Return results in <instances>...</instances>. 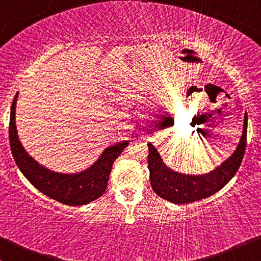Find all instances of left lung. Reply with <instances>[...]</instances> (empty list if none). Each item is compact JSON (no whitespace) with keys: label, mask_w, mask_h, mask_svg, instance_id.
<instances>
[{"label":"left lung","mask_w":261,"mask_h":261,"mask_svg":"<svg viewBox=\"0 0 261 261\" xmlns=\"http://www.w3.org/2000/svg\"><path fill=\"white\" fill-rule=\"evenodd\" d=\"M248 133V113L244 117L243 134L232 154L215 170L203 174H189L173 171L163 162L160 152L148 143V168L153 191L172 203H190L212 196L235 176L244 158Z\"/></svg>","instance_id":"left-lung-1"}]
</instances>
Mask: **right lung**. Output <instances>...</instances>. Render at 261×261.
Returning a JSON list of instances; mask_svg holds the SVG:
<instances>
[{"label": "right lung", "instance_id": "right-lung-1", "mask_svg": "<svg viewBox=\"0 0 261 261\" xmlns=\"http://www.w3.org/2000/svg\"><path fill=\"white\" fill-rule=\"evenodd\" d=\"M18 93L13 98L10 113V146L15 162L34 187L47 197L69 206L87 205L106 192L113 163L119 157L128 141L119 142L101 152L90 167L75 173H61L40 165L26 152L16 127V104Z\"/></svg>", "mask_w": 261, "mask_h": 261}]
</instances>
